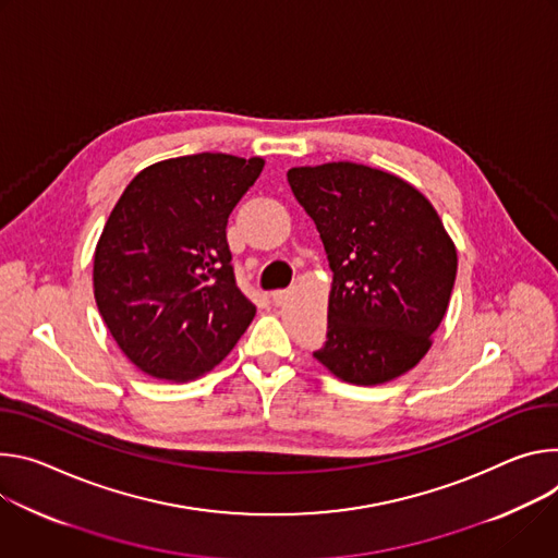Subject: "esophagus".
I'll return each instance as SVG.
<instances>
[{
    "mask_svg": "<svg viewBox=\"0 0 558 558\" xmlns=\"http://www.w3.org/2000/svg\"><path fill=\"white\" fill-rule=\"evenodd\" d=\"M286 299H288V290H275V292H272V301H275L277 305H281Z\"/></svg>",
    "mask_w": 558,
    "mask_h": 558,
    "instance_id": "1",
    "label": "esophagus"
}]
</instances>
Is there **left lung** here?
<instances>
[{
    "label": "left lung",
    "instance_id": "obj_1",
    "mask_svg": "<svg viewBox=\"0 0 558 558\" xmlns=\"http://www.w3.org/2000/svg\"><path fill=\"white\" fill-rule=\"evenodd\" d=\"M288 183L328 264V341L315 359L354 386L388 384L429 350L457 279V245L405 179L352 161L296 166Z\"/></svg>",
    "mask_w": 558,
    "mask_h": 558
}]
</instances>
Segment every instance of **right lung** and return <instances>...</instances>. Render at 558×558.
<instances>
[{
    "label": "right lung",
    "instance_id": "1",
    "mask_svg": "<svg viewBox=\"0 0 558 558\" xmlns=\"http://www.w3.org/2000/svg\"><path fill=\"white\" fill-rule=\"evenodd\" d=\"M262 157L199 153L144 168L114 204L93 259V290L112 339L142 373L204 377L257 307L234 281L226 226L264 170Z\"/></svg>",
    "mask_w": 558,
    "mask_h": 558
}]
</instances>
